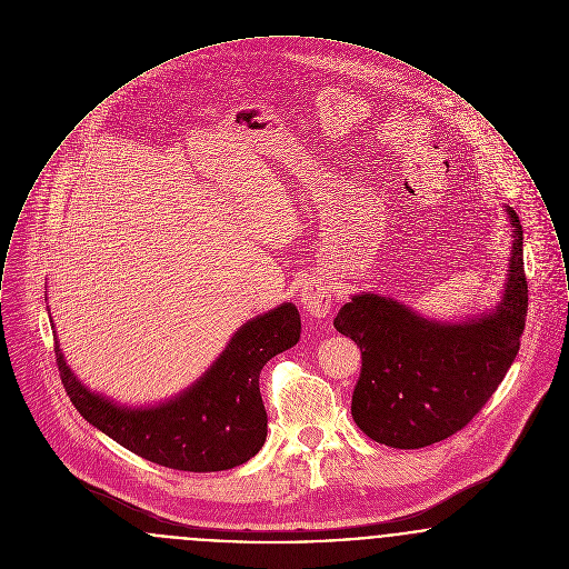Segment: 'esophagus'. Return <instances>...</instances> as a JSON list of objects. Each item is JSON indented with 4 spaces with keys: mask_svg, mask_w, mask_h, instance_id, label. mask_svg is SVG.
Here are the masks:
<instances>
[{
    "mask_svg": "<svg viewBox=\"0 0 569 569\" xmlns=\"http://www.w3.org/2000/svg\"><path fill=\"white\" fill-rule=\"evenodd\" d=\"M299 301L303 306V310L310 317H328L331 312V301H333V293L331 287L323 278H312L308 282H303V287L299 289Z\"/></svg>",
    "mask_w": 569,
    "mask_h": 569,
    "instance_id": "1",
    "label": "esophagus"
}]
</instances>
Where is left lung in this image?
I'll return each instance as SVG.
<instances>
[{
    "mask_svg": "<svg viewBox=\"0 0 569 569\" xmlns=\"http://www.w3.org/2000/svg\"><path fill=\"white\" fill-rule=\"evenodd\" d=\"M511 224L506 291L492 312L460 323L423 319L402 301L361 293L347 301L333 328L361 351L351 416L372 441L418 449L443 441L478 416L520 349L529 289L522 227Z\"/></svg>",
    "mask_w": 569,
    "mask_h": 569,
    "instance_id": "8db88e82",
    "label": "left lung"
}]
</instances>
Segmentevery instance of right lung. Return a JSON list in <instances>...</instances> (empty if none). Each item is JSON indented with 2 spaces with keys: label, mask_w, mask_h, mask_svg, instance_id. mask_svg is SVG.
Wrapping results in <instances>:
<instances>
[{
  "label": "right lung",
  "mask_w": 569,
  "mask_h": 569,
  "mask_svg": "<svg viewBox=\"0 0 569 569\" xmlns=\"http://www.w3.org/2000/svg\"><path fill=\"white\" fill-rule=\"evenodd\" d=\"M298 308L280 303L243 323L220 358L180 396L156 407H121L86 388L61 353V383L83 418L132 453L178 471H227L248 462L268 437L259 375L273 356L298 345Z\"/></svg>",
  "instance_id": "1"
}]
</instances>
